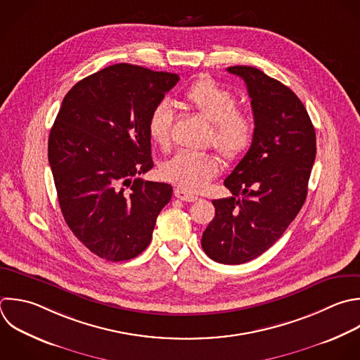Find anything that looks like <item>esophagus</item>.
I'll return each mask as SVG.
<instances>
[{
    "label": "esophagus",
    "mask_w": 360,
    "mask_h": 360,
    "mask_svg": "<svg viewBox=\"0 0 360 360\" xmlns=\"http://www.w3.org/2000/svg\"><path fill=\"white\" fill-rule=\"evenodd\" d=\"M174 197L181 200V201H186V202H194L198 198L197 195H194V194H191V193H188V191H186L184 188H180V187H177L174 190Z\"/></svg>",
    "instance_id": "esophagus-1"
}]
</instances>
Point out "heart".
Wrapping results in <instances>:
<instances>
[{"label":"heart","instance_id":"1","mask_svg":"<svg viewBox=\"0 0 360 360\" xmlns=\"http://www.w3.org/2000/svg\"><path fill=\"white\" fill-rule=\"evenodd\" d=\"M184 103L211 122L208 142L228 160L240 159L255 139L253 117L236 107V96L211 77H200L183 94ZM173 110L167 101H159L148 118L149 138L160 148L172 143ZM219 159L211 152L179 150L163 166L166 180L186 191H200L218 174Z\"/></svg>","mask_w":360,"mask_h":360}]
</instances>
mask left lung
<instances>
[{
  "instance_id": "1",
  "label": "left lung",
  "mask_w": 360,
  "mask_h": 360,
  "mask_svg": "<svg viewBox=\"0 0 360 360\" xmlns=\"http://www.w3.org/2000/svg\"><path fill=\"white\" fill-rule=\"evenodd\" d=\"M250 97L252 146L224 180L232 193L214 200L201 246L215 262L246 263L266 252L300 212L315 160V129L300 98L250 66H232Z\"/></svg>"
}]
</instances>
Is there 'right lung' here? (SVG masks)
<instances>
[{"label": "right lung", "instance_id": "right-lung-1", "mask_svg": "<svg viewBox=\"0 0 360 360\" xmlns=\"http://www.w3.org/2000/svg\"><path fill=\"white\" fill-rule=\"evenodd\" d=\"M179 76L120 63L80 80L63 98L48 156L62 214L97 256L121 262L150 243L170 184L153 167L148 118Z\"/></svg>", "mask_w": 360, "mask_h": 360}]
</instances>
